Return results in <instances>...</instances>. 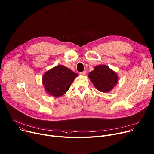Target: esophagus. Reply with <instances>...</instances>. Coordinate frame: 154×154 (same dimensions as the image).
<instances>
[{"label": "esophagus", "mask_w": 154, "mask_h": 154, "mask_svg": "<svg viewBox=\"0 0 154 154\" xmlns=\"http://www.w3.org/2000/svg\"><path fill=\"white\" fill-rule=\"evenodd\" d=\"M86 73V71H83V72H80V73H79V74H80L81 75H85Z\"/></svg>", "instance_id": "34e87169"}]
</instances>
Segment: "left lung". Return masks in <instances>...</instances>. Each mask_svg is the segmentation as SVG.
Masks as SVG:
<instances>
[{
  "instance_id": "left-lung-1",
  "label": "left lung",
  "mask_w": 154,
  "mask_h": 154,
  "mask_svg": "<svg viewBox=\"0 0 154 154\" xmlns=\"http://www.w3.org/2000/svg\"><path fill=\"white\" fill-rule=\"evenodd\" d=\"M88 76L96 89L102 92L110 91L118 82L116 73L107 65L95 66Z\"/></svg>"
}]
</instances>
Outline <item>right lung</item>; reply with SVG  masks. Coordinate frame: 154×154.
Instances as JSON below:
<instances>
[{"label":"right lung","mask_w":154,"mask_h":154,"mask_svg":"<svg viewBox=\"0 0 154 154\" xmlns=\"http://www.w3.org/2000/svg\"><path fill=\"white\" fill-rule=\"evenodd\" d=\"M76 76L78 74L69 68L58 65L44 75L42 82L47 93L54 97H60L69 89Z\"/></svg>","instance_id":"right-lung-1"}]
</instances>
